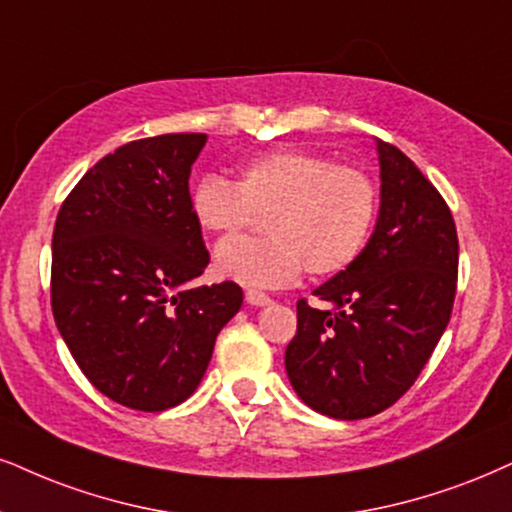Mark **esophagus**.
I'll return each instance as SVG.
<instances>
[{
  "label": "esophagus",
  "instance_id": "1",
  "mask_svg": "<svg viewBox=\"0 0 512 512\" xmlns=\"http://www.w3.org/2000/svg\"><path fill=\"white\" fill-rule=\"evenodd\" d=\"M246 301H249L251 306H270L273 304V299L266 292H261V289H246Z\"/></svg>",
  "mask_w": 512,
  "mask_h": 512
}]
</instances>
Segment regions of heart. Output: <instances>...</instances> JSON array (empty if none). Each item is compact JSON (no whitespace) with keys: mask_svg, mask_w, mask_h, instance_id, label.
Wrapping results in <instances>:
<instances>
[{"mask_svg":"<svg viewBox=\"0 0 512 512\" xmlns=\"http://www.w3.org/2000/svg\"><path fill=\"white\" fill-rule=\"evenodd\" d=\"M192 216L213 235H237L266 216L268 237L225 239L220 277L285 287L304 273L330 277L363 254L380 211L368 170L306 149H277L244 161L235 185L204 175L189 197Z\"/></svg>","mask_w":512,"mask_h":512,"instance_id":"b5f03b06","label":"heart"}]
</instances>
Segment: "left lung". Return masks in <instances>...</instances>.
<instances>
[{
    "mask_svg": "<svg viewBox=\"0 0 512 512\" xmlns=\"http://www.w3.org/2000/svg\"><path fill=\"white\" fill-rule=\"evenodd\" d=\"M382 204L363 254L315 289L332 308L296 301L285 368L318 413L361 420L413 387L451 320L458 232L451 208L420 168L380 142Z\"/></svg>",
    "mask_w": 512,
    "mask_h": 512,
    "instance_id": "8db88e82",
    "label": "left lung"
}]
</instances>
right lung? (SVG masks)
Wrapping results in <instances>:
<instances>
[{"label":"right lung","mask_w":512,"mask_h":512,"mask_svg":"<svg viewBox=\"0 0 512 512\" xmlns=\"http://www.w3.org/2000/svg\"><path fill=\"white\" fill-rule=\"evenodd\" d=\"M204 132L118 147L82 175L52 237V311L94 387L125 408L161 413L194 394L227 320L237 282L194 287L208 266L189 206Z\"/></svg>","instance_id":"1"}]
</instances>
